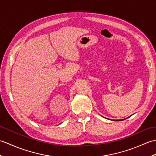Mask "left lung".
<instances>
[{"label":"left lung","instance_id":"8db88e82","mask_svg":"<svg viewBox=\"0 0 156 156\" xmlns=\"http://www.w3.org/2000/svg\"><path fill=\"white\" fill-rule=\"evenodd\" d=\"M122 120H124V119H121V120H116V121H122ZM113 121H115V120H113Z\"/></svg>","mask_w":156,"mask_h":156}]
</instances>
